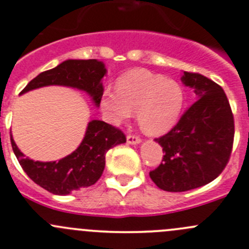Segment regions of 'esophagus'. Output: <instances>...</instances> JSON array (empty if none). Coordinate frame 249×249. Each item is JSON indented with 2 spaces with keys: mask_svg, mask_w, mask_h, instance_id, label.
Returning a JSON list of instances; mask_svg holds the SVG:
<instances>
[{
  "mask_svg": "<svg viewBox=\"0 0 249 249\" xmlns=\"http://www.w3.org/2000/svg\"><path fill=\"white\" fill-rule=\"evenodd\" d=\"M126 141L129 145H138L141 142V139L136 135H127Z\"/></svg>",
  "mask_w": 249,
  "mask_h": 249,
  "instance_id": "esophagus-1",
  "label": "esophagus"
}]
</instances>
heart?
<instances>
[{"mask_svg": "<svg viewBox=\"0 0 249 249\" xmlns=\"http://www.w3.org/2000/svg\"><path fill=\"white\" fill-rule=\"evenodd\" d=\"M185 103L183 87L147 70L138 69L123 75L117 89L107 88L101 97V109L109 123L119 125L138 111L141 130L150 136H161L173 129Z\"/></svg>", "mask_w": 249, "mask_h": 249, "instance_id": "1", "label": "heart"}]
</instances>
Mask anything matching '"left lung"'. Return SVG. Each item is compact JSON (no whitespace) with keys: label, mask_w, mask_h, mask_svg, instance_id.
Here are the masks:
<instances>
[{"label":"left lung","mask_w":249,"mask_h":249,"mask_svg":"<svg viewBox=\"0 0 249 249\" xmlns=\"http://www.w3.org/2000/svg\"><path fill=\"white\" fill-rule=\"evenodd\" d=\"M182 82L196 101L171 131L155 140L164 156L150 172L153 183L166 192H187L213 182L226 167L233 145V115L224 89L193 72H183Z\"/></svg>","instance_id":"left-lung-1"}]
</instances>
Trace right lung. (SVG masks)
<instances>
[{"label": "right lung", "mask_w": 249, "mask_h": 249, "mask_svg": "<svg viewBox=\"0 0 249 249\" xmlns=\"http://www.w3.org/2000/svg\"><path fill=\"white\" fill-rule=\"evenodd\" d=\"M106 75V65L96 59L66 60L39 73L20 94L45 86H65L86 92L99 107L104 92L102 80ZM124 142L126 138L119 129L102 120H92L88 123L82 142L73 152L59 161L40 162L25 159L11 135L13 152L23 171L34 183L56 195H67L94 184L106 167L107 151Z\"/></svg>", "instance_id": "1"}]
</instances>
